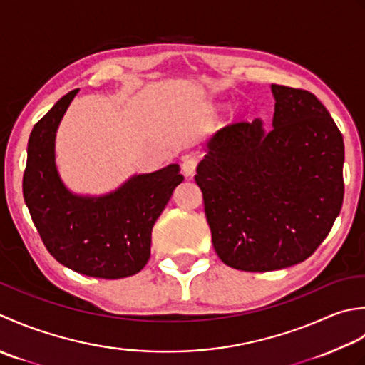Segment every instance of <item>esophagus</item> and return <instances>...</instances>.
Returning a JSON list of instances; mask_svg holds the SVG:
<instances>
[{"label": "esophagus", "instance_id": "1", "mask_svg": "<svg viewBox=\"0 0 365 365\" xmlns=\"http://www.w3.org/2000/svg\"><path fill=\"white\" fill-rule=\"evenodd\" d=\"M182 173L185 176H193L195 173V168H197V158L193 154H185L182 155Z\"/></svg>", "mask_w": 365, "mask_h": 365}]
</instances>
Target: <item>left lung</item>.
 <instances>
[{"instance_id":"8db88e82","label":"left lung","mask_w":365,"mask_h":365,"mask_svg":"<svg viewBox=\"0 0 365 365\" xmlns=\"http://www.w3.org/2000/svg\"><path fill=\"white\" fill-rule=\"evenodd\" d=\"M272 129L235 123L207 140L195 181L212 245L227 266L249 272L307 259L344 203V137L306 89L271 85Z\"/></svg>"}]
</instances>
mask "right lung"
I'll return each mask as SVG.
<instances>
[{
    "instance_id": "1",
    "label": "right lung",
    "mask_w": 365,
    "mask_h": 365,
    "mask_svg": "<svg viewBox=\"0 0 365 365\" xmlns=\"http://www.w3.org/2000/svg\"><path fill=\"white\" fill-rule=\"evenodd\" d=\"M78 89L63 96L28 140L24 198L50 255L69 269L99 279L140 272L151 255L155 220L184 176L172 163L135 175L102 197H81L66 189L55 165L59 123Z\"/></svg>"
}]
</instances>
